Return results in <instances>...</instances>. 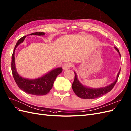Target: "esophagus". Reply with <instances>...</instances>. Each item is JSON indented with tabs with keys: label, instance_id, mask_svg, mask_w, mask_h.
I'll list each match as a JSON object with an SVG mask.
<instances>
[{
	"label": "esophagus",
	"instance_id": "esophagus-1",
	"mask_svg": "<svg viewBox=\"0 0 131 131\" xmlns=\"http://www.w3.org/2000/svg\"><path fill=\"white\" fill-rule=\"evenodd\" d=\"M71 67H72V64L71 63H66L63 66V68L64 70H67V69H69Z\"/></svg>",
	"mask_w": 131,
	"mask_h": 131
}]
</instances>
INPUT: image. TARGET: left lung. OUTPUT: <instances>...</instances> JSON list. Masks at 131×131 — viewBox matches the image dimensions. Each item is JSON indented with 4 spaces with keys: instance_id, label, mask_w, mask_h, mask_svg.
<instances>
[{
    "instance_id": "obj_1",
    "label": "left lung",
    "mask_w": 131,
    "mask_h": 131,
    "mask_svg": "<svg viewBox=\"0 0 131 131\" xmlns=\"http://www.w3.org/2000/svg\"><path fill=\"white\" fill-rule=\"evenodd\" d=\"M114 48L120 55V53L118 49L115 47H114ZM120 71V70L119 71L118 75H117L116 79L114 82H113L109 85L105 87H102L99 88H88L87 87L84 86L83 85H82L80 82V81L77 78V75H76V73L74 71L75 79L74 82L73 83V84H72V88H73V91L76 95L80 98L84 99H91L101 97V96L103 95L110 92L113 89V88L114 87L117 81L118 80Z\"/></svg>"
}]
</instances>
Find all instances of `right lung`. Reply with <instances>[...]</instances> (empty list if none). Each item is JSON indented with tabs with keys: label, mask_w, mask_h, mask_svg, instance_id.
I'll return each instance as SVG.
<instances>
[{
	"label": "right lung",
	"mask_w": 131,
	"mask_h": 131,
	"mask_svg": "<svg viewBox=\"0 0 131 131\" xmlns=\"http://www.w3.org/2000/svg\"><path fill=\"white\" fill-rule=\"evenodd\" d=\"M44 32H35L29 35H44ZM26 36L20 38L17 42L13 50L11 58V70L16 84L23 91L34 95H45L50 92L57 76L62 72V67L57 68L42 77L35 79H29L22 78L17 73L15 66V52L17 47L23 42Z\"/></svg>",
	"instance_id": "1"
}]
</instances>
